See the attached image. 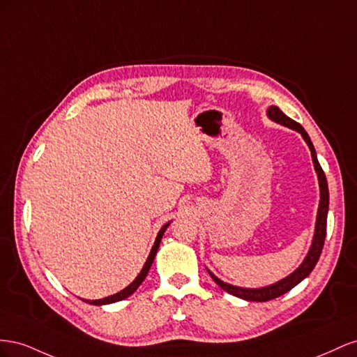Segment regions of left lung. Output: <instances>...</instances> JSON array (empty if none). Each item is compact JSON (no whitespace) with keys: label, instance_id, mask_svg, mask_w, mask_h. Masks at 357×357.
<instances>
[{"label":"left lung","instance_id":"8db88e82","mask_svg":"<svg viewBox=\"0 0 357 357\" xmlns=\"http://www.w3.org/2000/svg\"><path fill=\"white\" fill-rule=\"evenodd\" d=\"M268 116L278 122V124L284 126V127H289L291 130H296L302 135L303 140L307 142V145L311 151V157H312V162H314V169L317 172V178H319V185H320V203H319V212H317V221H315V231H314V238H312V243H311V248L307 254V257L303 259V261L301 263V266L294 271L293 273H290L289 277L282 278L281 281L271 284L268 287H261V289H243V287H238V286H231V284H227L221 281L220 278H217L215 275H213L211 271L209 275L211 278L215 281L218 286L233 296L241 298V299H245V301H252V302H266L271 299H275L281 296V294L287 293L289 290H291L294 286H298V284L303 280L307 278L308 275L311 273V271L314 269L315 264H317L319 259H320V254L324 245V238H326V222H328V211H329V190H328V181H326V175L320 166V162L317 160V154H315V149L312 142L308 136L307 131L303 130V127L301 124H298L296 121H293L291 118H289L287 115H284L282 112L280 110V107L277 106H271L268 109Z\"/></svg>","mask_w":357,"mask_h":357}]
</instances>
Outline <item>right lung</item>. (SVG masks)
<instances>
[{
    "instance_id": "right-lung-1",
    "label": "right lung",
    "mask_w": 357,
    "mask_h": 357,
    "mask_svg": "<svg viewBox=\"0 0 357 357\" xmlns=\"http://www.w3.org/2000/svg\"><path fill=\"white\" fill-rule=\"evenodd\" d=\"M169 224H170V222L165 224V226H162L161 230L158 231V235H157L155 242H154V247H152V250H151V252H149V256H148V260L145 261L144 268H142V271H140V273L136 277V280H135L133 282H131L130 286H127L124 290H121V291L116 293V294H112V296H107V298H103V299H96V301H85V302L91 303V305H107V303H114V302H118V301H122V299H126V298L131 296V294H133V293L137 290V287L140 286L142 281H144V280L146 278V275H148V272H149V269H151V264H152V261H154L155 254H157V251H158L161 238H162V235H165V231H166V229L169 227Z\"/></svg>"
}]
</instances>
